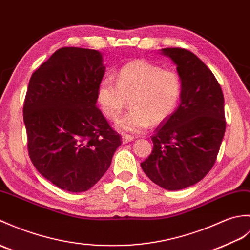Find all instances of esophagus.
I'll use <instances>...</instances> for the list:
<instances>
[{"label":"esophagus","mask_w":250,"mask_h":250,"mask_svg":"<svg viewBox=\"0 0 250 250\" xmlns=\"http://www.w3.org/2000/svg\"><path fill=\"white\" fill-rule=\"evenodd\" d=\"M133 139H134V136H132V135H123V144H127V143H130V142H132Z\"/></svg>","instance_id":"34e87169"}]
</instances>
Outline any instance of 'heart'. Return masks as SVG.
<instances>
[{"label":"heart","instance_id":"b5f03b06","mask_svg":"<svg viewBox=\"0 0 250 250\" xmlns=\"http://www.w3.org/2000/svg\"><path fill=\"white\" fill-rule=\"evenodd\" d=\"M182 95V81L172 70L145 60L121 67L116 83L105 77L98 84L96 99L103 115L116 120L130 98L131 109L116 123L121 132L141 133L153 124L166 120L175 112Z\"/></svg>","mask_w":250,"mask_h":250}]
</instances>
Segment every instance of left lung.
<instances>
[{"mask_svg": "<svg viewBox=\"0 0 250 250\" xmlns=\"http://www.w3.org/2000/svg\"><path fill=\"white\" fill-rule=\"evenodd\" d=\"M182 81L180 105L155 129L153 150L141 166L152 182L178 190L204 179L215 163L226 131L224 95L206 63L190 51L165 48Z\"/></svg>", "mask_w": 250, "mask_h": 250, "instance_id": "left-lung-1", "label": "left lung"}]
</instances>
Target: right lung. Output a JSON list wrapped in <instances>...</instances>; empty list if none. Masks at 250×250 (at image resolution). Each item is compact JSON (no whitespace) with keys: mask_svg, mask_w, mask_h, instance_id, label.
Here are the masks:
<instances>
[{"mask_svg":"<svg viewBox=\"0 0 250 250\" xmlns=\"http://www.w3.org/2000/svg\"><path fill=\"white\" fill-rule=\"evenodd\" d=\"M99 51H55L28 83L23 120L39 173L55 187L82 193L102 178L121 137L96 105L105 66Z\"/></svg>","mask_w":250,"mask_h":250,"instance_id":"add662e5","label":"right lung"}]
</instances>
